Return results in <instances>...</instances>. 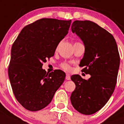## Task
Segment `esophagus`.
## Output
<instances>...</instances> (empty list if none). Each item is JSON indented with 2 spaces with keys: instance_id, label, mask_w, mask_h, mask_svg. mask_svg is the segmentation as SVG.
Returning <instances> with one entry per match:
<instances>
[{
  "instance_id": "obj_1",
  "label": "esophagus",
  "mask_w": 124,
  "mask_h": 124,
  "mask_svg": "<svg viewBox=\"0 0 124 124\" xmlns=\"http://www.w3.org/2000/svg\"><path fill=\"white\" fill-rule=\"evenodd\" d=\"M66 79L68 80H70L71 79V77H70V75L69 74H66Z\"/></svg>"
}]
</instances>
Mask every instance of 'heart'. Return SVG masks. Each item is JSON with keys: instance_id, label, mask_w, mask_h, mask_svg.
<instances>
[{"instance_id": "obj_1", "label": "heart", "mask_w": 124, "mask_h": 124, "mask_svg": "<svg viewBox=\"0 0 124 124\" xmlns=\"http://www.w3.org/2000/svg\"><path fill=\"white\" fill-rule=\"evenodd\" d=\"M60 67H61L63 70H66V71H70L71 70V66L68 63H62L60 64Z\"/></svg>"}]
</instances>
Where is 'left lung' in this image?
I'll return each instance as SVG.
<instances>
[{
	"mask_svg": "<svg viewBox=\"0 0 124 124\" xmlns=\"http://www.w3.org/2000/svg\"><path fill=\"white\" fill-rule=\"evenodd\" d=\"M71 30L84 44L85 53L79 66L91 77L85 80L78 74L71 76L76 88L70 98L78 112L90 115L100 110L114 92L120 56L113 36L95 23L76 20Z\"/></svg>",
	"mask_w": 124,
	"mask_h": 124,
	"instance_id": "obj_1",
	"label": "left lung"
}]
</instances>
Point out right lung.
Instances as JSON below:
<instances>
[{
	"mask_svg": "<svg viewBox=\"0 0 124 124\" xmlns=\"http://www.w3.org/2000/svg\"><path fill=\"white\" fill-rule=\"evenodd\" d=\"M71 23V20H38L24 27L13 44L8 73L16 99L25 109L37 111L46 107L64 82L63 71L46 73L42 66L54 55Z\"/></svg>",
	"mask_w": 124,
	"mask_h": 124,
	"instance_id": "1",
	"label": "right lung"
}]
</instances>
